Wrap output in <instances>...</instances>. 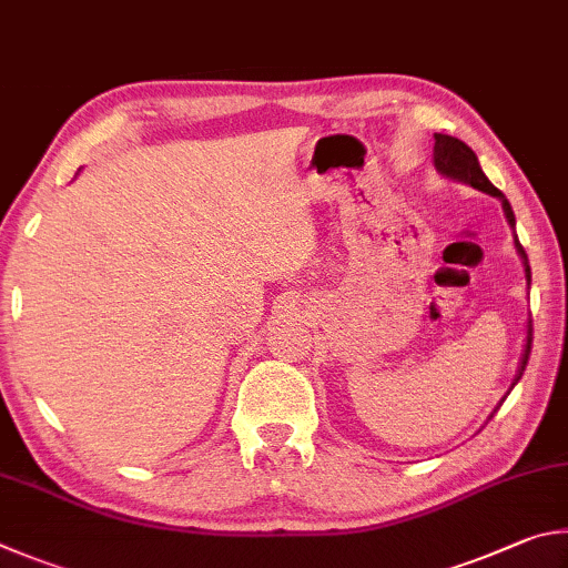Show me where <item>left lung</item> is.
Returning a JSON list of instances; mask_svg holds the SVG:
<instances>
[{
  "label": "left lung",
  "instance_id": "8db88e82",
  "mask_svg": "<svg viewBox=\"0 0 568 568\" xmlns=\"http://www.w3.org/2000/svg\"><path fill=\"white\" fill-rule=\"evenodd\" d=\"M436 144H434V164L436 169H439L442 174L446 176H454V179H462V182L471 184L474 189H479V192H486V194H494L501 199V206H504V214L506 219H509V224L516 226V219H514V209L509 204V199H506L499 189H496L489 179H486V174L481 172L479 166V159H476V154L471 152V146H466L462 139L456 136H449V134H434ZM516 248H519V254L524 258V266H526V282H531V266H529V256H526L524 246L519 239H514ZM531 322H529V332H526V349H524V356H521V369H519V376H516L514 384H519V379L524 376V369L526 364H529V354H531Z\"/></svg>",
  "mask_w": 568,
  "mask_h": 568
}]
</instances>
